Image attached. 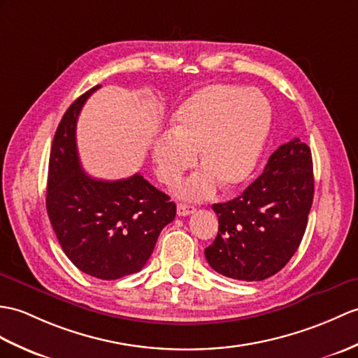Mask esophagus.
I'll use <instances>...</instances> for the list:
<instances>
[{"label": "esophagus", "mask_w": 358, "mask_h": 358, "mask_svg": "<svg viewBox=\"0 0 358 358\" xmlns=\"http://www.w3.org/2000/svg\"><path fill=\"white\" fill-rule=\"evenodd\" d=\"M196 209L195 206H190V204H185V203H180L177 206V213L180 215V217H187V215L194 213Z\"/></svg>", "instance_id": "34e87169"}]
</instances>
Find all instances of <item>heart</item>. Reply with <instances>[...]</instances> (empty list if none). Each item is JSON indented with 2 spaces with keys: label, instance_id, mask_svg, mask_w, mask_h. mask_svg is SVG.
<instances>
[{
  "label": "heart",
  "instance_id": "heart-1",
  "mask_svg": "<svg viewBox=\"0 0 358 358\" xmlns=\"http://www.w3.org/2000/svg\"><path fill=\"white\" fill-rule=\"evenodd\" d=\"M271 108L257 88L203 87L172 115V131L155 141L152 162L164 185L177 182L199 162L204 168L180 187L186 198L212 195L220 182L243 186L253 173L268 136Z\"/></svg>",
  "mask_w": 358,
  "mask_h": 358
}]
</instances>
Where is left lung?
Segmentation results:
<instances>
[{
  "mask_svg": "<svg viewBox=\"0 0 358 358\" xmlns=\"http://www.w3.org/2000/svg\"><path fill=\"white\" fill-rule=\"evenodd\" d=\"M314 195L313 159L299 138L279 146L243 194L213 204L218 235L206 248L210 267L238 280H264L292 259L303 238Z\"/></svg>",
  "mask_w": 358,
  "mask_h": 358,
  "instance_id": "8db88e82",
  "label": "left lung"
}]
</instances>
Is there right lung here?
<instances>
[{
    "mask_svg": "<svg viewBox=\"0 0 358 358\" xmlns=\"http://www.w3.org/2000/svg\"><path fill=\"white\" fill-rule=\"evenodd\" d=\"M74 101L56 129L48 162L47 213L66 257L90 276L114 280L137 273L152 255L176 203L140 173L103 181L82 171L76 122L87 99Z\"/></svg>",
    "mask_w": 358,
    "mask_h": 358,
    "instance_id": "1",
    "label": "right lung"
}]
</instances>
